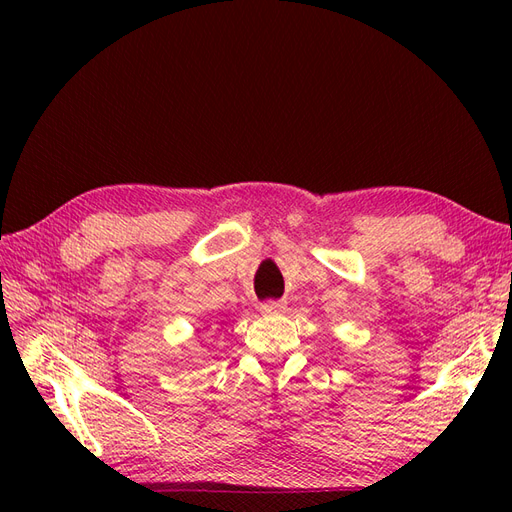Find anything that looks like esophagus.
<instances>
[{"label":"esophagus","instance_id":"esophagus-1","mask_svg":"<svg viewBox=\"0 0 512 512\" xmlns=\"http://www.w3.org/2000/svg\"><path fill=\"white\" fill-rule=\"evenodd\" d=\"M286 309V305H284V301H267V303H262L260 305V312L265 314V316H273V314H282Z\"/></svg>","mask_w":512,"mask_h":512}]
</instances>
